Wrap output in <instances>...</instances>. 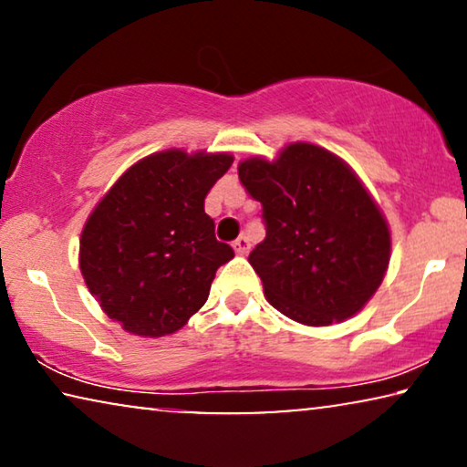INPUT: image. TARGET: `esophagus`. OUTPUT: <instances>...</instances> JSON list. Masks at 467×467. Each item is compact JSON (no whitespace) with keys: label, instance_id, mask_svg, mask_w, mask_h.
Here are the masks:
<instances>
[{"label":"esophagus","instance_id":"esophagus-1","mask_svg":"<svg viewBox=\"0 0 467 467\" xmlns=\"http://www.w3.org/2000/svg\"><path fill=\"white\" fill-rule=\"evenodd\" d=\"M234 248H235V253H238V254H246L248 251H251V238H248L246 234H242L240 238L234 242Z\"/></svg>","mask_w":467,"mask_h":467}]
</instances>
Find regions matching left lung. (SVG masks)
<instances>
[{"mask_svg":"<svg viewBox=\"0 0 467 467\" xmlns=\"http://www.w3.org/2000/svg\"><path fill=\"white\" fill-rule=\"evenodd\" d=\"M242 187L261 203L265 240L248 261L274 308L321 327L359 312L385 278L391 235L350 168L315 144L248 159Z\"/></svg>","mask_w":467,"mask_h":467,"instance_id":"left-lung-1","label":"left lung"}]
</instances>
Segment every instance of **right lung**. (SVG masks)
<instances>
[{
    "instance_id": "add662e5",
    "label": "right lung",
    "mask_w": 467,
    "mask_h": 467,
    "mask_svg": "<svg viewBox=\"0 0 467 467\" xmlns=\"http://www.w3.org/2000/svg\"><path fill=\"white\" fill-rule=\"evenodd\" d=\"M232 163L225 152H157L127 170L88 216L80 272L123 329L174 334L206 304L234 248L216 240L203 200Z\"/></svg>"
}]
</instances>
